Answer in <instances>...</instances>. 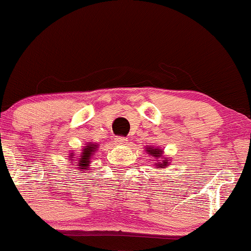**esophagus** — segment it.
Returning <instances> with one entry per match:
<instances>
[{
    "label": "esophagus",
    "instance_id": "obj_1",
    "mask_svg": "<svg viewBox=\"0 0 251 251\" xmlns=\"http://www.w3.org/2000/svg\"><path fill=\"white\" fill-rule=\"evenodd\" d=\"M114 141H115V144H117V146H124V144L127 143V138H126V137H121V136L115 137Z\"/></svg>",
    "mask_w": 251,
    "mask_h": 251
}]
</instances>
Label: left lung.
<instances>
[{
    "label": "left lung",
    "instance_id": "8db88e82",
    "mask_svg": "<svg viewBox=\"0 0 251 251\" xmlns=\"http://www.w3.org/2000/svg\"><path fill=\"white\" fill-rule=\"evenodd\" d=\"M148 152H149L150 155H152V156H156V157H160V155H161V150L160 149H152V148H150L149 150H148ZM157 166H160L161 168L163 167V166H166V162H162V163H159V165Z\"/></svg>",
    "mask_w": 251,
    "mask_h": 251
}]
</instances>
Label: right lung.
Listing matches in <instances>:
<instances>
[{
	"instance_id": "right-lung-1",
	"label": "right lung",
	"mask_w": 251,
	"mask_h": 251,
	"mask_svg": "<svg viewBox=\"0 0 251 251\" xmlns=\"http://www.w3.org/2000/svg\"><path fill=\"white\" fill-rule=\"evenodd\" d=\"M95 149V146L94 144H91L90 147H86L85 149L83 150V154H81V156H78L77 160H75V165L77 166H80L79 168H81V170H86V166H88L89 163V160L91 159V152L94 151ZM71 156H73V155H71ZM75 160V159H72Z\"/></svg>"
}]
</instances>
